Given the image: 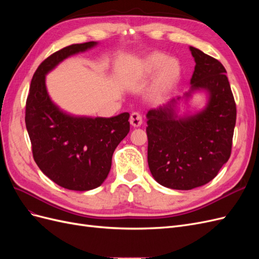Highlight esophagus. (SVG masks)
<instances>
[{
	"instance_id": "esophagus-1",
	"label": "esophagus",
	"mask_w": 259,
	"mask_h": 259,
	"mask_svg": "<svg viewBox=\"0 0 259 259\" xmlns=\"http://www.w3.org/2000/svg\"><path fill=\"white\" fill-rule=\"evenodd\" d=\"M130 122H131V124L134 127L140 126V125H142V123H143V116H142V114H140L139 112H136V111L135 112H132L131 117H130Z\"/></svg>"
}]
</instances>
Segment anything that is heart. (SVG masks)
Instances as JSON below:
<instances>
[{"label":"heart","mask_w":259,"mask_h":259,"mask_svg":"<svg viewBox=\"0 0 259 259\" xmlns=\"http://www.w3.org/2000/svg\"><path fill=\"white\" fill-rule=\"evenodd\" d=\"M155 72H158V75L154 82V90L156 93H162L168 90L178 79L180 68L176 60L168 59L166 55L153 54L143 61L139 73L151 75Z\"/></svg>","instance_id":"heart-1"}]
</instances>
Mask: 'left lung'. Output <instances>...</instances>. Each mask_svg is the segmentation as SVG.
I'll return each instance as SVG.
<instances>
[{
  "mask_svg": "<svg viewBox=\"0 0 259 259\" xmlns=\"http://www.w3.org/2000/svg\"><path fill=\"white\" fill-rule=\"evenodd\" d=\"M195 61L191 90L208 94L206 107L194 115L178 117L173 98L147 113L148 164L160 185L190 190L210 182L229 160L237 107L225 67L190 46Z\"/></svg>",
  "mask_w": 259,
  "mask_h": 259,
  "instance_id": "1",
  "label": "left lung"
}]
</instances>
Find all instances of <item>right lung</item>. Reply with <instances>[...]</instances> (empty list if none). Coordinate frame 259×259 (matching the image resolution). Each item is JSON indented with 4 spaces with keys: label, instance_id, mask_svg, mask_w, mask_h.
I'll return each instance as SVG.
<instances>
[{
    "label": "right lung",
    "instance_id": "obj_1",
    "mask_svg": "<svg viewBox=\"0 0 259 259\" xmlns=\"http://www.w3.org/2000/svg\"><path fill=\"white\" fill-rule=\"evenodd\" d=\"M96 42L72 44L52 54L37 67L26 101V127L35 163L55 184L88 191L105 182L112 155L130 132V113L112 117L72 116L51 100L45 75L59 62L94 48Z\"/></svg>",
    "mask_w": 259,
    "mask_h": 259
}]
</instances>
